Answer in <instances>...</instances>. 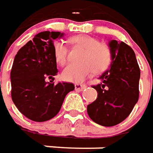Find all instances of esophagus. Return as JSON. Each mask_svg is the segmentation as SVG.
<instances>
[{"instance_id":"esophagus-1","label":"esophagus","mask_w":153,"mask_h":153,"mask_svg":"<svg viewBox=\"0 0 153 153\" xmlns=\"http://www.w3.org/2000/svg\"><path fill=\"white\" fill-rule=\"evenodd\" d=\"M86 88V85L81 84H74V88L76 91H83L84 88Z\"/></svg>"}]
</instances>
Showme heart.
Returning <instances> with one entry per match:
<instances>
[{
	"label": "heart",
	"mask_w": 153,
	"mask_h": 153,
	"mask_svg": "<svg viewBox=\"0 0 153 153\" xmlns=\"http://www.w3.org/2000/svg\"><path fill=\"white\" fill-rule=\"evenodd\" d=\"M69 41L75 45L84 48L79 64H70L62 71L63 79L68 82L81 83L94 71L100 74L105 71L112 63L113 54L109 47L100 43L99 39L88 35H79L69 38ZM54 56L59 65H65L68 60L69 50L65 44L56 41L54 44Z\"/></svg>",
	"instance_id": "obj_1"
}]
</instances>
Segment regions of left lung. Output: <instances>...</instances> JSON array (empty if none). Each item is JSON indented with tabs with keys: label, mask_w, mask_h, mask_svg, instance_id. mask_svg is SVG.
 I'll return each mask as SVG.
<instances>
[{
	"label": "left lung",
	"mask_w": 153,
	"mask_h": 153,
	"mask_svg": "<svg viewBox=\"0 0 153 153\" xmlns=\"http://www.w3.org/2000/svg\"><path fill=\"white\" fill-rule=\"evenodd\" d=\"M111 66L100 75L101 82L93 88L98 97L88 104L87 112L93 121L112 127L128 117L139 98L140 69L136 55L124 42H109Z\"/></svg>",
	"instance_id": "1"
}]
</instances>
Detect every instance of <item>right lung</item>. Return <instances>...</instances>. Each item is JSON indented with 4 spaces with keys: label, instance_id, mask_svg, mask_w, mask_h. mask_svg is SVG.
<instances>
[{
    "label": "right lung",
    "instance_id": "1",
    "mask_svg": "<svg viewBox=\"0 0 153 153\" xmlns=\"http://www.w3.org/2000/svg\"><path fill=\"white\" fill-rule=\"evenodd\" d=\"M63 35L40 32L21 47L14 59L10 71L11 99L21 114L32 121H48L56 116L66 94L74 89L72 83L47 82L58 73L54 39Z\"/></svg>",
    "mask_w": 153,
    "mask_h": 153
}]
</instances>
